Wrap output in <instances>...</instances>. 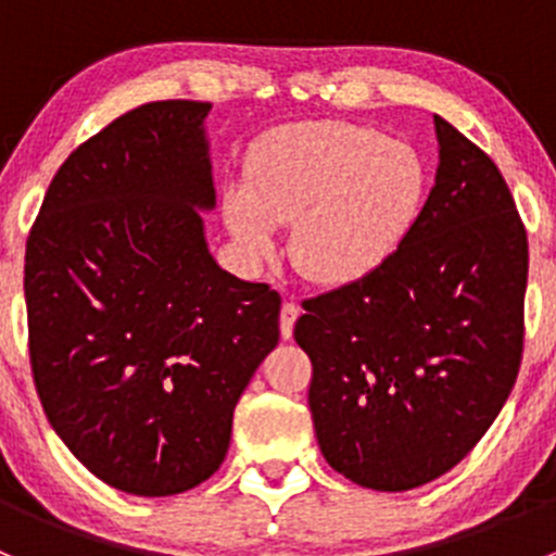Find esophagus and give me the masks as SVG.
Returning a JSON list of instances; mask_svg holds the SVG:
<instances>
[{
    "mask_svg": "<svg viewBox=\"0 0 556 556\" xmlns=\"http://www.w3.org/2000/svg\"><path fill=\"white\" fill-rule=\"evenodd\" d=\"M299 304H293V301H285L282 304V312H279V330H282V339H290L293 336V325L295 319H299Z\"/></svg>",
    "mask_w": 556,
    "mask_h": 556,
    "instance_id": "obj_1",
    "label": "esophagus"
}]
</instances>
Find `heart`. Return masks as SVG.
<instances>
[{"mask_svg":"<svg viewBox=\"0 0 556 556\" xmlns=\"http://www.w3.org/2000/svg\"><path fill=\"white\" fill-rule=\"evenodd\" d=\"M425 195L428 169L412 144L355 123H293L255 144L223 215L250 261H268L279 226L295 223V268L312 282L352 285L406 244Z\"/></svg>","mask_w":556,"mask_h":556,"instance_id":"b5f03b06","label":"heart"}]
</instances>
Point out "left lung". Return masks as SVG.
I'll use <instances>...</instances> for the list:
<instances>
[{"label":"left lung","instance_id":"1","mask_svg":"<svg viewBox=\"0 0 556 556\" xmlns=\"http://www.w3.org/2000/svg\"><path fill=\"white\" fill-rule=\"evenodd\" d=\"M439 172L377 274L306 299L295 341L330 468L379 492L439 479L486 433L525 344L527 231L495 161L433 115Z\"/></svg>","mask_w":556,"mask_h":556}]
</instances>
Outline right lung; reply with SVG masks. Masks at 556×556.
Segmentation results:
<instances>
[{
	"mask_svg": "<svg viewBox=\"0 0 556 556\" xmlns=\"http://www.w3.org/2000/svg\"><path fill=\"white\" fill-rule=\"evenodd\" d=\"M210 102H150L61 164L26 239L29 357L48 422L139 497L226 459L233 408L279 341L277 290L210 255Z\"/></svg>",
	"mask_w": 556,
	"mask_h": 556,
	"instance_id": "right-lung-1",
	"label": "right lung"
}]
</instances>
